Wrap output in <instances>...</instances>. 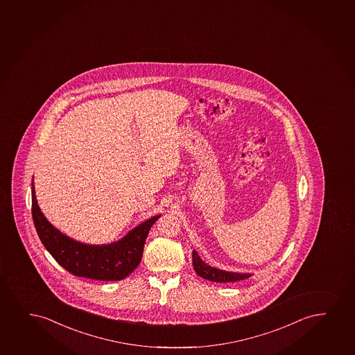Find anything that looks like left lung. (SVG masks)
<instances>
[{
  "mask_svg": "<svg viewBox=\"0 0 355 355\" xmlns=\"http://www.w3.org/2000/svg\"><path fill=\"white\" fill-rule=\"evenodd\" d=\"M192 261H193V269L197 272L198 276L202 279H209L212 282L225 283L235 282V281H241V279H248L252 274H240V272H232V271H225V270L212 268L207 265L205 261L200 259L197 251L192 253Z\"/></svg>",
  "mask_w": 355,
  "mask_h": 355,
  "instance_id": "8db88e82",
  "label": "left lung"
}]
</instances>
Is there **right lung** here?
Listing matches in <instances>:
<instances>
[{
  "label": "right lung",
  "mask_w": 355,
  "mask_h": 355,
  "mask_svg": "<svg viewBox=\"0 0 355 355\" xmlns=\"http://www.w3.org/2000/svg\"><path fill=\"white\" fill-rule=\"evenodd\" d=\"M31 189L32 218L42 243L62 268L79 277L120 281L132 274L141 261L150 229L161 217L153 216L115 243L89 245L76 241L55 228L38 207L33 180Z\"/></svg>",
  "instance_id": "obj_1"
}]
</instances>
